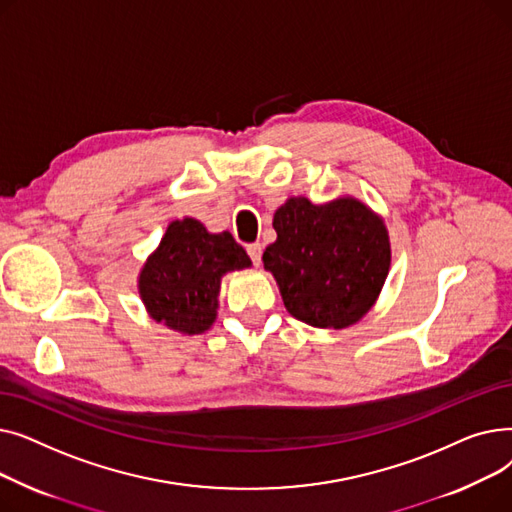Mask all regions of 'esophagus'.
I'll list each match as a JSON object with an SVG mask.
<instances>
[{"label": "esophagus", "mask_w": 512, "mask_h": 512, "mask_svg": "<svg viewBox=\"0 0 512 512\" xmlns=\"http://www.w3.org/2000/svg\"><path fill=\"white\" fill-rule=\"evenodd\" d=\"M247 253H249V257L253 259V263H255V265H259V263H261L263 247L259 245V242H253V245H247Z\"/></svg>", "instance_id": "esophagus-1"}]
</instances>
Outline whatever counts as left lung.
I'll return each mask as SVG.
<instances>
[{
  "mask_svg": "<svg viewBox=\"0 0 512 512\" xmlns=\"http://www.w3.org/2000/svg\"><path fill=\"white\" fill-rule=\"evenodd\" d=\"M272 224L278 238L265 249L263 267L292 317L313 328L342 330L371 311L392 259L380 213L351 195L319 205L290 197Z\"/></svg>",
  "mask_w": 512,
  "mask_h": 512,
  "instance_id": "obj_1",
  "label": "left lung"
}]
</instances>
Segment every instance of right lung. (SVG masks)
<instances>
[{
  "label": "right lung",
  "mask_w": 512,
  "mask_h": 512,
  "mask_svg": "<svg viewBox=\"0 0 512 512\" xmlns=\"http://www.w3.org/2000/svg\"><path fill=\"white\" fill-rule=\"evenodd\" d=\"M251 265L230 232L213 234L195 218L174 220L141 267L139 297L157 324L203 334L218 317L222 278Z\"/></svg>",
  "instance_id": "obj_1"
}]
</instances>
